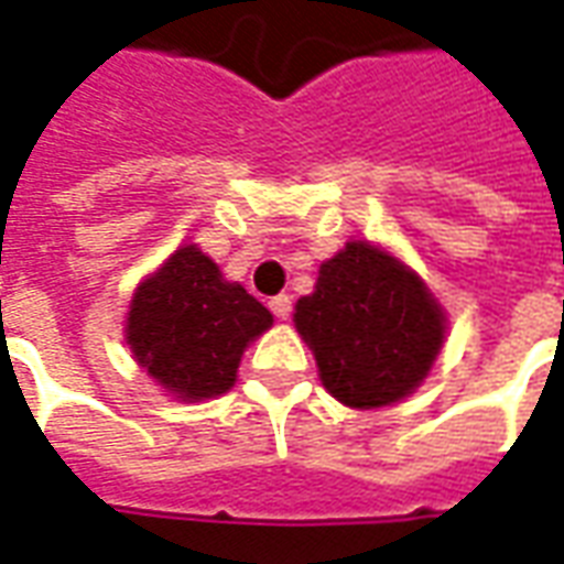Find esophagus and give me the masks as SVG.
<instances>
[{"instance_id": "34e87169", "label": "esophagus", "mask_w": 564, "mask_h": 564, "mask_svg": "<svg viewBox=\"0 0 564 564\" xmlns=\"http://www.w3.org/2000/svg\"><path fill=\"white\" fill-rule=\"evenodd\" d=\"M269 308L274 311V317H281V321H286V317L293 314V295H286V293L274 295V299H271V302H269Z\"/></svg>"}]
</instances>
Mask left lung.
Listing matches in <instances>:
<instances>
[{
    "label": "left lung",
    "instance_id": "left-lung-1",
    "mask_svg": "<svg viewBox=\"0 0 564 564\" xmlns=\"http://www.w3.org/2000/svg\"><path fill=\"white\" fill-rule=\"evenodd\" d=\"M295 329L326 391L378 409L419 388L443 348L446 317L412 271L360 241L323 262L314 293L295 305Z\"/></svg>",
    "mask_w": 564,
    "mask_h": 564
}]
</instances>
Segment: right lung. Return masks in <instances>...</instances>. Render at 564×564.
Returning <instances> with one entry per match:
<instances>
[{"mask_svg": "<svg viewBox=\"0 0 564 564\" xmlns=\"http://www.w3.org/2000/svg\"><path fill=\"white\" fill-rule=\"evenodd\" d=\"M269 326L271 311L188 243L137 286L128 345L180 400H210L235 384L243 348Z\"/></svg>", "mask_w": 564, "mask_h": 564, "instance_id": "right-lung-1", "label": "right lung"}]
</instances>
